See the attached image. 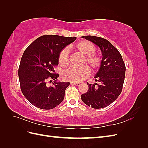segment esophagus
<instances>
[{
	"label": "esophagus",
	"instance_id": "obj_1",
	"mask_svg": "<svg viewBox=\"0 0 148 148\" xmlns=\"http://www.w3.org/2000/svg\"><path fill=\"white\" fill-rule=\"evenodd\" d=\"M71 84H74V85H76V86H79V84H80V83H79V82H76V83H71Z\"/></svg>",
	"mask_w": 148,
	"mask_h": 148
}]
</instances>
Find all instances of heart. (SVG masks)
<instances>
[{"label":"heart","mask_w":148,"mask_h":148,"mask_svg":"<svg viewBox=\"0 0 148 148\" xmlns=\"http://www.w3.org/2000/svg\"><path fill=\"white\" fill-rule=\"evenodd\" d=\"M74 49L81 55L84 59L81 62L82 67H71L66 70L64 73V79L72 81L79 82L88 77L90 71L86 65H88L92 71H95L101 65L102 59L95 53L96 46L92 42L86 40H81L74 46ZM58 64L61 67L65 68L70 64L69 49L65 48L61 50L58 55Z\"/></svg>","instance_id":"obj_1"}]
</instances>
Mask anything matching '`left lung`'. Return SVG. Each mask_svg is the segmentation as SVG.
<instances>
[{
    "mask_svg": "<svg viewBox=\"0 0 148 148\" xmlns=\"http://www.w3.org/2000/svg\"><path fill=\"white\" fill-rule=\"evenodd\" d=\"M85 39L95 44L102 51V64L95 80L99 84H89L88 91L81 95L82 101L94 109L109 106L121 93L125 76L123 60L117 48L102 37L86 36Z\"/></svg>",
    "mask_w": 148,
    "mask_h": 148,
    "instance_id": "1",
    "label": "left lung"
}]
</instances>
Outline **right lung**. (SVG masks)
Returning <instances> with one entry per match:
<instances>
[{
    "label": "right lung",
    "mask_w": 148,
    "mask_h": 148,
    "mask_svg": "<svg viewBox=\"0 0 148 148\" xmlns=\"http://www.w3.org/2000/svg\"><path fill=\"white\" fill-rule=\"evenodd\" d=\"M76 37L45 35L36 39L25 50L18 69L20 88L25 98L34 106L51 109L60 103L69 82H57L59 74L54 67L58 65L61 50ZM53 80L52 86L47 82Z\"/></svg>",
    "instance_id": "obj_1"
}]
</instances>
